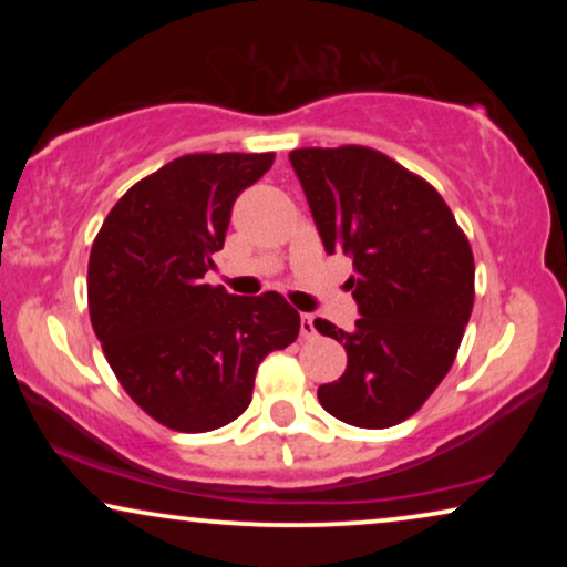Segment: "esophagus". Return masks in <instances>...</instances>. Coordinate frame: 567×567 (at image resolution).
<instances>
[{
    "mask_svg": "<svg viewBox=\"0 0 567 567\" xmlns=\"http://www.w3.org/2000/svg\"><path fill=\"white\" fill-rule=\"evenodd\" d=\"M299 330H301V338L305 340H312L315 336H317V330H315V317L312 315H301L299 317Z\"/></svg>",
    "mask_w": 567,
    "mask_h": 567,
    "instance_id": "1",
    "label": "esophagus"
}]
</instances>
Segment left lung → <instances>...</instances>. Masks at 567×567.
Segmentation results:
<instances>
[{
  "label": "left lung",
  "instance_id": "8db88e82",
  "mask_svg": "<svg viewBox=\"0 0 567 567\" xmlns=\"http://www.w3.org/2000/svg\"><path fill=\"white\" fill-rule=\"evenodd\" d=\"M324 252L353 258L351 332L315 320L348 353L338 382L317 390L332 417L390 429L415 413L452 369L475 301V260L444 198L367 146L293 150Z\"/></svg>",
  "mask_w": 567,
  "mask_h": 567
}]
</instances>
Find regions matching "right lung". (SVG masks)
<instances>
[{"mask_svg":"<svg viewBox=\"0 0 567 567\" xmlns=\"http://www.w3.org/2000/svg\"><path fill=\"white\" fill-rule=\"evenodd\" d=\"M274 154H185L111 208L87 268L95 336L128 398L183 433L221 429L250 405L270 351L299 336L281 293L235 297L204 281L231 206Z\"/></svg>","mask_w":567,"mask_h":567,"instance_id":"right-lung-1","label":"right lung"}]
</instances>
